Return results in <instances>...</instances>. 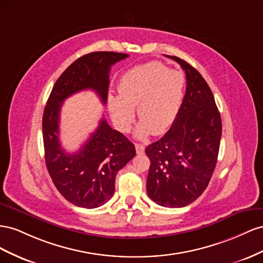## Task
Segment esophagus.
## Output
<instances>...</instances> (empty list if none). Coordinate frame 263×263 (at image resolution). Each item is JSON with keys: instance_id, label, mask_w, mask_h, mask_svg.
Here are the masks:
<instances>
[{"instance_id": "1", "label": "esophagus", "mask_w": 263, "mask_h": 263, "mask_svg": "<svg viewBox=\"0 0 263 263\" xmlns=\"http://www.w3.org/2000/svg\"><path fill=\"white\" fill-rule=\"evenodd\" d=\"M136 149H137V153H138V154H143L145 147H144L143 144H138V143H137V144H136Z\"/></svg>"}]
</instances>
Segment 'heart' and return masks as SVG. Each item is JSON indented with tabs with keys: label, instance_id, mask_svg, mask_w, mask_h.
I'll list each match as a JSON object with an SVG mask.
<instances>
[{
	"label": "heart",
	"instance_id": "obj_1",
	"mask_svg": "<svg viewBox=\"0 0 263 263\" xmlns=\"http://www.w3.org/2000/svg\"><path fill=\"white\" fill-rule=\"evenodd\" d=\"M186 80L179 71L170 70L159 62L133 67L121 77L119 96L109 97L112 120L120 130L126 132L134 119L136 106L141 120L137 137L144 139L152 132L160 136L174 123L184 99Z\"/></svg>",
	"mask_w": 263,
	"mask_h": 263
}]
</instances>
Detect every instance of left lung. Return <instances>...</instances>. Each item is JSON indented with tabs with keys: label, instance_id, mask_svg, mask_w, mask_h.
<instances>
[{
	"label": "left lung",
	"instance_id": "8db88e82",
	"mask_svg": "<svg viewBox=\"0 0 263 263\" xmlns=\"http://www.w3.org/2000/svg\"><path fill=\"white\" fill-rule=\"evenodd\" d=\"M168 57L186 73V92L170 130L145 148L151 160L146 192L157 205L179 208L192 204L208 186L218 157L222 126L206 80L183 59Z\"/></svg>",
	"mask_w": 263,
	"mask_h": 263
}]
</instances>
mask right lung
I'll use <instances>...</instances> for the list:
<instances>
[{
  "label": "right lung",
  "instance_id": "right-lung-1",
  "mask_svg": "<svg viewBox=\"0 0 263 263\" xmlns=\"http://www.w3.org/2000/svg\"><path fill=\"white\" fill-rule=\"evenodd\" d=\"M129 55L95 51L74 61L52 87L43 115L45 162L56 189L71 204L97 208L115 193L118 172L136 156V146L106 119L77 152L67 153L59 142V116L65 99L81 90H93L107 103L111 66Z\"/></svg>",
  "mask_w": 263,
  "mask_h": 263
}]
</instances>
